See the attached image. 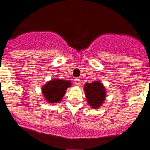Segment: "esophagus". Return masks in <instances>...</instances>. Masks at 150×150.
Segmentation results:
<instances>
[{
    "mask_svg": "<svg viewBox=\"0 0 150 150\" xmlns=\"http://www.w3.org/2000/svg\"><path fill=\"white\" fill-rule=\"evenodd\" d=\"M74 82L75 84L78 85V84H80V83H81V79H80V78H75L74 79Z\"/></svg>",
    "mask_w": 150,
    "mask_h": 150,
    "instance_id": "1",
    "label": "esophagus"
}]
</instances>
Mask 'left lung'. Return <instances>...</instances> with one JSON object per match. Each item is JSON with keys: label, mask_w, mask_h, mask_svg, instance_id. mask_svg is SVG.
I'll return each instance as SVG.
<instances>
[{"label": "left lung", "mask_w": 150, "mask_h": 150, "mask_svg": "<svg viewBox=\"0 0 150 150\" xmlns=\"http://www.w3.org/2000/svg\"><path fill=\"white\" fill-rule=\"evenodd\" d=\"M84 92L87 102L93 109H98L105 100L106 90L99 81L87 83L84 86Z\"/></svg>", "instance_id": "left-lung-1"}]
</instances>
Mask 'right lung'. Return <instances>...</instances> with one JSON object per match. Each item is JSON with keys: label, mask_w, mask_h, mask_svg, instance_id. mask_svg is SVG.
Returning <instances> with one entry per match:
<instances>
[{"label": "right lung", "mask_w": 150, "mask_h": 150, "mask_svg": "<svg viewBox=\"0 0 150 150\" xmlns=\"http://www.w3.org/2000/svg\"><path fill=\"white\" fill-rule=\"evenodd\" d=\"M70 81L52 79L43 87L42 93L49 103H57L62 100L66 89L71 86Z\"/></svg>", "instance_id": "add662e5"}]
</instances>
